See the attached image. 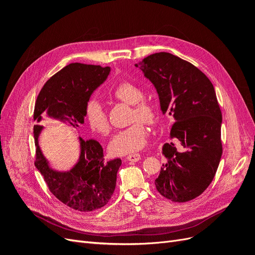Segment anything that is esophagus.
I'll list each match as a JSON object with an SVG mask.
<instances>
[{
  "instance_id": "1",
  "label": "esophagus",
  "mask_w": 255,
  "mask_h": 255,
  "mask_svg": "<svg viewBox=\"0 0 255 255\" xmlns=\"http://www.w3.org/2000/svg\"><path fill=\"white\" fill-rule=\"evenodd\" d=\"M141 157L139 154H129V155L127 156V159L128 161H138Z\"/></svg>"
}]
</instances>
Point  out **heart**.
<instances>
[{"label": "heart", "mask_w": 255, "mask_h": 255, "mask_svg": "<svg viewBox=\"0 0 255 255\" xmlns=\"http://www.w3.org/2000/svg\"><path fill=\"white\" fill-rule=\"evenodd\" d=\"M112 96L120 101L132 105L130 112V125L121 129L114 136L110 142L109 150L113 155H127L129 153L139 151L145 143L146 128L145 125H155L158 119V113L155 104L150 100L143 98V90L132 82H121L116 85L112 90ZM86 120L89 128L94 132L106 136L111 132V126L103 106L92 101L87 106ZM142 121V123L140 121Z\"/></svg>", "instance_id": "b5f03b06"}]
</instances>
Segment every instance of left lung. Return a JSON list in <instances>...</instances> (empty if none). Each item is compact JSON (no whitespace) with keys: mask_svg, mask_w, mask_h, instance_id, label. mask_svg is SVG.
<instances>
[{"mask_svg":"<svg viewBox=\"0 0 255 255\" xmlns=\"http://www.w3.org/2000/svg\"><path fill=\"white\" fill-rule=\"evenodd\" d=\"M135 66L156 88L161 112L174 121L156 189L173 202L190 201L210 186L222 155V115L213 84L170 53L152 54Z\"/></svg>","mask_w":255,"mask_h":255,"instance_id":"obj_1","label":"left lung"}]
</instances>
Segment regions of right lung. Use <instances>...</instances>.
<instances>
[{
    "instance_id": "obj_1",
    "label": "right lung",
    "mask_w": 255,
    "mask_h": 255,
    "mask_svg": "<svg viewBox=\"0 0 255 255\" xmlns=\"http://www.w3.org/2000/svg\"><path fill=\"white\" fill-rule=\"evenodd\" d=\"M111 72L110 67L74 63L66 66L43 85L37 97L34 121L36 145L35 166L42 174L52 194L60 202L80 212H92L109 203L121 159L104 160L102 145L97 140L80 137L79 161L69 171H56L49 165L38 143L43 127L42 115L68 122L73 128L83 125L88 101Z\"/></svg>"
}]
</instances>
